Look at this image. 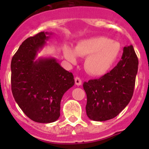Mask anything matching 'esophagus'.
Returning a JSON list of instances; mask_svg holds the SVG:
<instances>
[{"label":"esophagus","mask_w":149,"mask_h":149,"mask_svg":"<svg viewBox=\"0 0 149 149\" xmlns=\"http://www.w3.org/2000/svg\"><path fill=\"white\" fill-rule=\"evenodd\" d=\"M75 84L77 86H80V85H82V80L79 79V77H76L75 78Z\"/></svg>","instance_id":"esophagus-1"}]
</instances>
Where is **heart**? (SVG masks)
<instances>
[{"instance_id": "obj_1", "label": "heart", "mask_w": 149, "mask_h": 149, "mask_svg": "<svg viewBox=\"0 0 149 149\" xmlns=\"http://www.w3.org/2000/svg\"><path fill=\"white\" fill-rule=\"evenodd\" d=\"M122 51L120 43L111 38L97 36L79 41L75 49L69 45H64L63 56L71 64L77 63L78 56L87 57L84 69L93 77L107 74L115 64Z\"/></svg>"}]
</instances>
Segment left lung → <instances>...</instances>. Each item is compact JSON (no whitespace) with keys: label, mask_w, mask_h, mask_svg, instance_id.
Segmentation results:
<instances>
[{"label":"left lung","mask_w":149,"mask_h":149,"mask_svg":"<svg viewBox=\"0 0 149 149\" xmlns=\"http://www.w3.org/2000/svg\"><path fill=\"white\" fill-rule=\"evenodd\" d=\"M139 60L134 48H124L121 60L100 79L84 83L86 93V114L95 121L118 116L129 104L134 92Z\"/></svg>","instance_id":"1"}]
</instances>
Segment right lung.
Wrapping results in <instances>:
<instances>
[{"label":"right lung","mask_w":149,"mask_h":149,"mask_svg":"<svg viewBox=\"0 0 149 149\" xmlns=\"http://www.w3.org/2000/svg\"><path fill=\"white\" fill-rule=\"evenodd\" d=\"M52 35L42 31L25 39L10 63L13 97L24 114L38 123L58 120L63 94L75 84L72 72L54 57L37 58Z\"/></svg>","instance_id":"obj_1"}]
</instances>
